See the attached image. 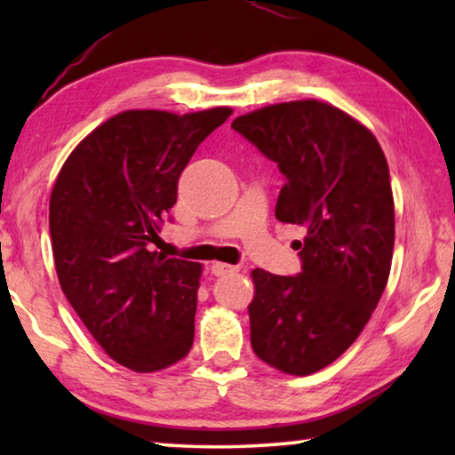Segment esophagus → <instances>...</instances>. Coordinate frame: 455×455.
Here are the masks:
<instances>
[{"instance_id":"esophagus-1","label":"esophagus","mask_w":455,"mask_h":455,"mask_svg":"<svg viewBox=\"0 0 455 455\" xmlns=\"http://www.w3.org/2000/svg\"><path fill=\"white\" fill-rule=\"evenodd\" d=\"M211 271L214 276H225V275H233L238 271V267L233 265H227V263H212L211 265Z\"/></svg>"}]
</instances>
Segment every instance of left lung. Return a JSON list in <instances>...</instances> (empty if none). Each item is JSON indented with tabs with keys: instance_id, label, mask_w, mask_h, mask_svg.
I'll return each mask as SVG.
<instances>
[{
	"instance_id": "obj_1",
	"label": "left lung",
	"mask_w": 455,
	"mask_h": 455,
	"mask_svg": "<svg viewBox=\"0 0 455 455\" xmlns=\"http://www.w3.org/2000/svg\"><path fill=\"white\" fill-rule=\"evenodd\" d=\"M230 126L279 166L275 217L305 230L292 244L301 273L252 271V351L279 371L309 375L349 349L387 284L395 241L387 160L365 126L317 100L260 108Z\"/></svg>"
}]
</instances>
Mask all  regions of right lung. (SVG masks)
I'll use <instances>...</instances> for the list:
<instances>
[{
	"mask_svg": "<svg viewBox=\"0 0 455 455\" xmlns=\"http://www.w3.org/2000/svg\"><path fill=\"white\" fill-rule=\"evenodd\" d=\"M233 114L128 110L84 138L50 198L61 291L92 337L138 373L171 367L195 341L200 265L152 251L192 154Z\"/></svg>",
	"mask_w": 455,
	"mask_h": 455,
	"instance_id": "1",
	"label": "right lung"
}]
</instances>
